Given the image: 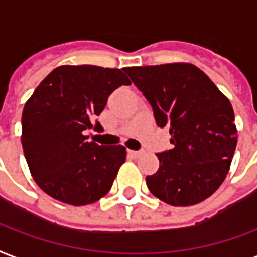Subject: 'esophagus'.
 Masks as SVG:
<instances>
[{"label": "esophagus", "instance_id": "34e87169", "mask_svg": "<svg viewBox=\"0 0 257 257\" xmlns=\"http://www.w3.org/2000/svg\"><path fill=\"white\" fill-rule=\"evenodd\" d=\"M128 154L131 155V157L138 158V157H140L142 154H143V151H135V150H128Z\"/></svg>", "mask_w": 257, "mask_h": 257}]
</instances>
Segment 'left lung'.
Masks as SVG:
<instances>
[{"label":"left lung","instance_id":"left-lung-1","mask_svg":"<svg viewBox=\"0 0 257 257\" xmlns=\"http://www.w3.org/2000/svg\"><path fill=\"white\" fill-rule=\"evenodd\" d=\"M151 104L172 150L158 153L159 169L146 182L170 206L206 200L225 181L237 146L231 103L197 66L184 62L125 68Z\"/></svg>","mask_w":257,"mask_h":257}]
</instances>
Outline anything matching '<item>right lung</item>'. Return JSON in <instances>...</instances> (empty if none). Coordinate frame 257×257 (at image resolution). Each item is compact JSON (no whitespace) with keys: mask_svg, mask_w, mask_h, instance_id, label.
I'll return each mask as SVG.
<instances>
[{"mask_svg":"<svg viewBox=\"0 0 257 257\" xmlns=\"http://www.w3.org/2000/svg\"><path fill=\"white\" fill-rule=\"evenodd\" d=\"M123 69L62 65L47 75L24 106L22 144L31 176L56 200L85 206L113 185L126 148L88 142L107 98L131 81Z\"/></svg>","mask_w":257,"mask_h":257,"instance_id":"1","label":"right lung"}]
</instances>
